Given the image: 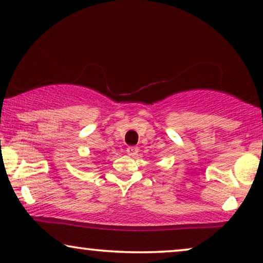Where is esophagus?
Masks as SVG:
<instances>
[{
	"label": "esophagus",
	"mask_w": 263,
	"mask_h": 263,
	"mask_svg": "<svg viewBox=\"0 0 263 263\" xmlns=\"http://www.w3.org/2000/svg\"><path fill=\"white\" fill-rule=\"evenodd\" d=\"M138 152H139V148L136 146H129L128 148H127V153L129 154V156H136V154H138Z\"/></svg>",
	"instance_id": "esophagus-1"
}]
</instances>
